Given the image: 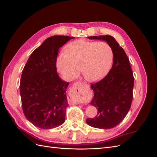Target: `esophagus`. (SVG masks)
I'll list each match as a JSON object with an SVG mask.
<instances>
[{"label":"esophagus","instance_id":"esophagus-1","mask_svg":"<svg viewBox=\"0 0 157 157\" xmlns=\"http://www.w3.org/2000/svg\"><path fill=\"white\" fill-rule=\"evenodd\" d=\"M73 86H76V84H73Z\"/></svg>","mask_w":157,"mask_h":157}]
</instances>
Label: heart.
I'll return each mask as SVG.
<instances>
[{"label": "heart", "instance_id": "obj_1", "mask_svg": "<svg viewBox=\"0 0 157 157\" xmlns=\"http://www.w3.org/2000/svg\"><path fill=\"white\" fill-rule=\"evenodd\" d=\"M65 52L57 59L56 66L67 80L77 77L80 68L88 81H98L108 72L113 59L111 47L104 42L77 40L66 46Z\"/></svg>", "mask_w": 157, "mask_h": 157}]
</instances>
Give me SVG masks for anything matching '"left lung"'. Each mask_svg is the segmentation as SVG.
Segmentation results:
<instances>
[{"label":"left lung","instance_id":"8db88e82","mask_svg":"<svg viewBox=\"0 0 157 157\" xmlns=\"http://www.w3.org/2000/svg\"><path fill=\"white\" fill-rule=\"evenodd\" d=\"M88 38L106 41L113 52L111 70L103 79L91 84L94 96L90 103L98 109V115L93 118L86 119L87 124L92 127L109 129L119 124L130 110L134 78L129 59L112 36Z\"/></svg>","mask_w":157,"mask_h":157}]
</instances>
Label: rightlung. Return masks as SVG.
<instances>
[{
  "label": "right lung",
  "instance_id": "obj_1",
  "mask_svg": "<svg viewBox=\"0 0 157 157\" xmlns=\"http://www.w3.org/2000/svg\"><path fill=\"white\" fill-rule=\"evenodd\" d=\"M73 36L55 35L33 51L22 71L20 84L23 111L27 119L42 129L58 127L65 122L69 82L57 73L59 48Z\"/></svg>",
  "mask_w": 157,
  "mask_h": 157
}]
</instances>
